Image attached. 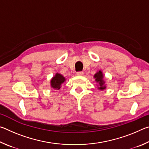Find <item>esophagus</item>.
<instances>
[{"instance_id": "1", "label": "esophagus", "mask_w": 149, "mask_h": 149, "mask_svg": "<svg viewBox=\"0 0 149 149\" xmlns=\"http://www.w3.org/2000/svg\"><path fill=\"white\" fill-rule=\"evenodd\" d=\"M77 75H78V76H81V75H84V72H78L76 73Z\"/></svg>"}]
</instances>
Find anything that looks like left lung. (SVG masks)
Wrapping results in <instances>:
<instances>
[{
	"instance_id": "1",
	"label": "left lung",
	"mask_w": 149,
	"mask_h": 149,
	"mask_svg": "<svg viewBox=\"0 0 149 149\" xmlns=\"http://www.w3.org/2000/svg\"><path fill=\"white\" fill-rule=\"evenodd\" d=\"M94 78L95 79V81L97 84V89L100 91H103L106 89L107 86L105 85V81L104 80V75L101 70L98 71L94 75Z\"/></svg>"
}]
</instances>
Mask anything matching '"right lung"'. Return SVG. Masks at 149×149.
<instances>
[{"mask_svg": "<svg viewBox=\"0 0 149 149\" xmlns=\"http://www.w3.org/2000/svg\"><path fill=\"white\" fill-rule=\"evenodd\" d=\"M66 81L65 77L59 73H56L50 79V87L53 89L58 90L60 89L62 85Z\"/></svg>", "mask_w": 149, "mask_h": 149, "instance_id": "right-lung-1", "label": "right lung"}]
</instances>
